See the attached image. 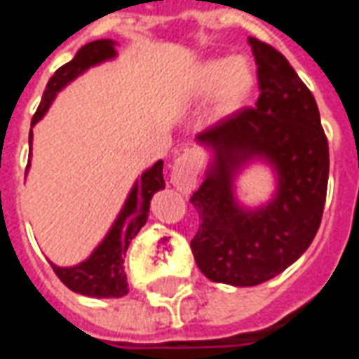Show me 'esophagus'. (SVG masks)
Masks as SVG:
<instances>
[{"label": "esophagus", "mask_w": 359, "mask_h": 359, "mask_svg": "<svg viewBox=\"0 0 359 359\" xmlns=\"http://www.w3.org/2000/svg\"><path fill=\"white\" fill-rule=\"evenodd\" d=\"M202 157L196 149H187L175 159L171 169V184L179 192H190L196 184Z\"/></svg>", "instance_id": "obj_1"}]
</instances>
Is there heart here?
<instances>
[{
    "instance_id": "1",
    "label": "heart",
    "mask_w": 359,
    "mask_h": 359,
    "mask_svg": "<svg viewBox=\"0 0 359 359\" xmlns=\"http://www.w3.org/2000/svg\"><path fill=\"white\" fill-rule=\"evenodd\" d=\"M255 69L243 57H212L200 64L192 77V91L196 97L210 99L217 95L222 112H233L249 99L255 89Z\"/></svg>"
}]
</instances>
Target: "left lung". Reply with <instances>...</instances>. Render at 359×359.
<instances>
[{
	"label": "left lung",
	"mask_w": 359,
	"mask_h": 359,
	"mask_svg": "<svg viewBox=\"0 0 359 359\" xmlns=\"http://www.w3.org/2000/svg\"><path fill=\"white\" fill-rule=\"evenodd\" d=\"M249 44L258 66L257 107L198 134L212 161L190 198L200 215L190 241L198 268L212 282L237 287L266 282L309 249L328 182V142L315 97L278 50L257 39ZM257 161L275 171L276 190L266 205L249 208L234 196V180Z\"/></svg>",
	"instance_id": "obj_1"
}]
</instances>
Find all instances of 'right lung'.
<instances>
[{
	"mask_svg": "<svg viewBox=\"0 0 359 359\" xmlns=\"http://www.w3.org/2000/svg\"><path fill=\"white\" fill-rule=\"evenodd\" d=\"M116 42L110 39L93 40L79 48L72 62L62 66L56 74L50 77L46 91L42 95L39 109L34 112L31 122V137L29 144H32V126L42 120V116L48 112L50 104L54 102L56 95L67 83H72L77 75L87 72L89 67L99 66L107 60L116 57ZM31 163L27 165L29 171ZM165 188L163 180V161H157L154 167L145 169L142 177L134 182V187L128 194L126 202L122 205L120 214L112 223L104 239L95 247L89 257L83 262L75 266H57L50 262L56 276L64 284L75 293H81L87 297H122L128 293L126 272H124V257L130 247V241L134 239L137 231L142 229L149 215V202L157 190Z\"/></svg>",
	"mask_w": 359,
	"mask_h": 359,
	"instance_id": "add662e5",
	"label": "right lung"
}]
</instances>
